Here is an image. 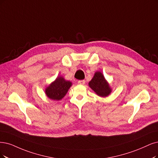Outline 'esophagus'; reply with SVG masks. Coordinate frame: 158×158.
I'll return each mask as SVG.
<instances>
[{
    "label": "esophagus",
    "mask_w": 158,
    "mask_h": 158,
    "mask_svg": "<svg viewBox=\"0 0 158 158\" xmlns=\"http://www.w3.org/2000/svg\"><path fill=\"white\" fill-rule=\"evenodd\" d=\"M78 84L83 85L85 84V80H79V81H78Z\"/></svg>",
    "instance_id": "1"
}]
</instances>
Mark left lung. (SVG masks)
I'll return each instance as SVG.
<instances>
[{"label":"left lung","mask_w":158,"mask_h":158,"mask_svg":"<svg viewBox=\"0 0 158 158\" xmlns=\"http://www.w3.org/2000/svg\"><path fill=\"white\" fill-rule=\"evenodd\" d=\"M89 86L98 96L102 98L108 96L112 92L111 87L100 71L95 72L94 77L89 83Z\"/></svg>","instance_id":"left-lung-1"}]
</instances>
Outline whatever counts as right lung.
Segmentation results:
<instances>
[{"label": "right lung", "instance_id": "right-lung-1", "mask_svg": "<svg viewBox=\"0 0 158 158\" xmlns=\"http://www.w3.org/2000/svg\"><path fill=\"white\" fill-rule=\"evenodd\" d=\"M72 86L71 81H67L62 76H58L45 89L47 97L52 100L59 101L66 96Z\"/></svg>", "mask_w": 158, "mask_h": 158}]
</instances>
